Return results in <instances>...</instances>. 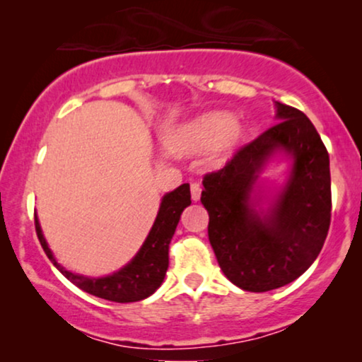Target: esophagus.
Returning a JSON list of instances; mask_svg holds the SVG:
<instances>
[{"instance_id": "esophagus-1", "label": "esophagus", "mask_w": 362, "mask_h": 362, "mask_svg": "<svg viewBox=\"0 0 362 362\" xmlns=\"http://www.w3.org/2000/svg\"><path fill=\"white\" fill-rule=\"evenodd\" d=\"M201 185L199 182H191V197L192 201H199L201 199Z\"/></svg>"}]
</instances>
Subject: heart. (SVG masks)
<instances>
[{
    "instance_id": "b5f03b06",
    "label": "heart",
    "mask_w": 362,
    "mask_h": 362,
    "mask_svg": "<svg viewBox=\"0 0 362 362\" xmlns=\"http://www.w3.org/2000/svg\"><path fill=\"white\" fill-rule=\"evenodd\" d=\"M245 128L226 112H209L181 127L175 135L177 151L201 153L212 148L216 158H226L240 145Z\"/></svg>"
}]
</instances>
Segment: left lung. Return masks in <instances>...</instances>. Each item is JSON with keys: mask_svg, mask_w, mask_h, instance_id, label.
<instances>
[{"mask_svg": "<svg viewBox=\"0 0 362 362\" xmlns=\"http://www.w3.org/2000/svg\"><path fill=\"white\" fill-rule=\"evenodd\" d=\"M276 120L202 180L207 234L221 270L247 291H269L298 279L321 252L331 222L326 146L310 118L275 102ZM276 151L292 156L289 181L265 213L251 202L253 185Z\"/></svg>", "mask_w": 362, "mask_h": 362, "instance_id": "8db88e82", "label": "left lung"}]
</instances>
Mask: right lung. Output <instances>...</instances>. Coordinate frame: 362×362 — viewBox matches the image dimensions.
<instances>
[{"label": "right lung", "instance_id": "add662e5", "mask_svg": "<svg viewBox=\"0 0 362 362\" xmlns=\"http://www.w3.org/2000/svg\"><path fill=\"white\" fill-rule=\"evenodd\" d=\"M189 204L191 191L187 182L165 194L161 199L155 224H153L150 234L143 242L138 254L123 269L108 276H102V279H88V276L72 274V272L64 269L61 264H57L51 249L47 247L46 239H44L36 214H34V226H36L37 239L41 242L49 260L67 280H71L74 285L87 291V293L98 296V298L117 301V303H130V301L145 300L160 288L163 280H165L168 264H170V259H168L170 242L175 235L181 212Z\"/></svg>", "mask_w": 362, "mask_h": 362}]
</instances>
